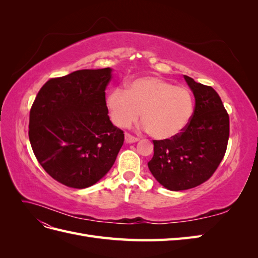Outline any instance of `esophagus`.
Returning a JSON list of instances; mask_svg holds the SVG:
<instances>
[{
    "label": "esophagus",
    "instance_id": "1",
    "mask_svg": "<svg viewBox=\"0 0 258 258\" xmlns=\"http://www.w3.org/2000/svg\"><path fill=\"white\" fill-rule=\"evenodd\" d=\"M124 141H126V143H135V142L139 141V139L129 135V134H126L124 135Z\"/></svg>",
    "mask_w": 258,
    "mask_h": 258
}]
</instances>
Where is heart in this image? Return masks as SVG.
Returning a JSON list of instances; mask_svg holds the SVG:
<instances>
[{
	"mask_svg": "<svg viewBox=\"0 0 258 258\" xmlns=\"http://www.w3.org/2000/svg\"><path fill=\"white\" fill-rule=\"evenodd\" d=\"M105 106L112 122L128 128L142 112L144 127L158 140L181 134L194 112V100L188 89L174 86L160 77L144 76L130 82L126 89L108 91Z\"/></svg>",
	"mask_w": 258,
	"mask_h": 258,
	"instance_id": "heart-1",
	"label": "heart"
}]
</instances>
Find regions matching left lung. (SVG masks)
<instances>
[{
  "label": "left lung",
  "instance_id": "1",
  "mask_svg": "<svg viewBox=\"0 0 258 258\" xmlns=\"http://www.w3.org/2000/svg\"><path fill=\"white\" fill-rule=\"evenodd\" d=\"M195 96L191 118L181 134L154 140V156L148 168L167 189L194 188L213 175L223 160L229 139V115L211 86L184 75Z\"/></svg>",
  "mask_w": 258,
  "mask_h": 258
}]
</instances>
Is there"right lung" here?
Here are the masks:
<instances>
[{"mask_svg":"<svg viewBox=\"0 0 258 258\" xmlns=\"http://www.w3.org/2000/svg\"><path fill=\"white\" fill-rule=\"evenodd\" d=\"M112 69L80 70L54 77L30 111L29 139L37 161L53 179L82 189L102 178L123 144L110 120L105 88Z\"/></svg>","mask_w":258,"mask_h":258,"instance_id":"add662e5","label":"right lung"}]
</instances>
